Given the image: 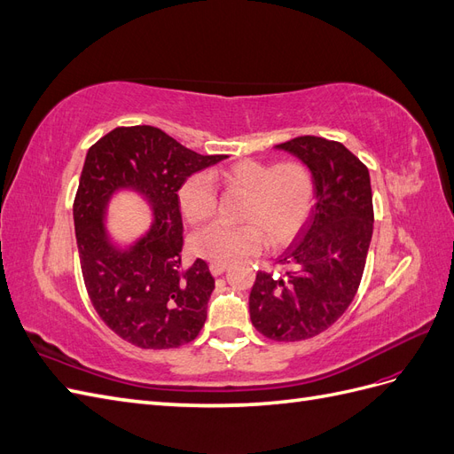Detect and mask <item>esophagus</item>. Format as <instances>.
I'll use <instances>...</instances> for the list:
<instances>
[{"mask_svg": "<svg viewBox=\"0 0 454 454\" xmlns=\"http://www.w3.org/2000/svg\"><path fill=\"white\" fill-rule=\"evenodd\" d=\"M229 267L225 263H210V272L214 277H219V274H223Z\"/></svg>", "mask_w": 454, "mask_h": 454, "instance_id": "34e87169", "label": "esophagus"}]
</instances>
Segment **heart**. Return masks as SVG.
Instances as JSON below:
<instances>
[{
    "label": "heart",
    "mask_w": 454,
    "mask_h": 454,
    "mask_svg": "<svg viewBox=\"0 0 454 454\" xmlns=\"http://www.w3.org/2000/svg\"><path fill=\"white\" fill-rule=\"evenodd\" d=\"M212 180L246 195L240 219L246 225L214 223L191 239L195 255L212 263H232L261 250L265 239L274 248L290 244L310 219L316 185L301 160L242 159L212 172ZM206 174H193L177 189V204L189 223L199 225L215 212V189Z\"/></svg>",
    "instance_id": "heart-1"
}]
</instances>
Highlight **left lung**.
Wrapping results in <instances>:
<instances>
[{
  "instance_id": "obj_1",
  "label": "left lung",
  "mask_w": 454,
  "mask_h": 454,
  "mask_svg": "<svg viewBox=\"0 0 454 454\" xmlns=\"http://www.w3.org/2000/svg\"><path fill=\"white\" fill-rule=\"evenodd\" d=\"M277 147L307 164L316 202L278 259L284 272H257L250 318L261 335L294 342L325 332L352 303L373 235V195L367 167L339 142L299 136Z\"/></svg>"
}]
</instances>
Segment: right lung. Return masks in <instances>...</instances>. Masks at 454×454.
<instances>
[{
    "label": "right lung",
    "instance_id": "add662e5",
    "mask_svg": "<svg viewBox=\"0 0 454 454\" xmlns=\"http://www.w3.org/2000/svg\"><path fill=\"white\" fill-rule=\"evenodd\" d=\"M223 159L199 155L147 125L119 127L89 149L74 200L81 270L102 322L134 347H182L206 322L214 277L202 259L182 269L177 189ZM117 190H134L154 212L150 231L129 249L114 245L103 225Z\"/></svg>",
    "mask_w": 454,
    "mask_h": 454
}]
</instances>
